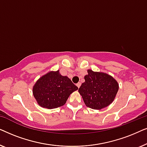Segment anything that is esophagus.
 <instances>
[{"mask_svg":"<svg viewBox=\"0 0 147 147\" xmlns=\"http://www.w3.org/2000/svg\"><path fill=\"white\" fill-rule=\"evenodd\" d=\"M76 86H78V88H80V86H81V83H80V82H78V83L76 84Z\"/></svg>","mask_w":147,"mask_h":147,"instance_id":"34e87169","label":"esophagus"}]
</instances>
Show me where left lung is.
<instances>
[{"label": "left lung", "mask_w": 147, "mask_h": 147, "mask_svg": "<svg viewBox=\"0 0 147 147\" xmlns=\"http://www.w3.org/2000/svg\"><path fill=\"white\" fill-rule=\"evenodd\" d=\"M85 82L78 90L86 106L100 110L107 107L114 100L119 85L112 76L103 72L88 69Z\"/></svg>", "instance_id": "left-lung-1"}]
</instances>
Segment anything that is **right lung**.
I'll return each instance as SVG.
<instances>
[{
	"instance_id": "add662e5",
	"label": "right lung",
	"mask_w": 147,
	"mask_h": 147,
	"mask_svg": "<svg viewBox=\"0 0 147 147\" xmlns=\"http://www.w3.org/2000/svg\"><path fill=\"white\" fill-rule=\"evenodd\" d=\"M78 88L59 70L51 71L41 76L33 87V94L41 107L53 109L63 106L71 93Z\"/></svg>"
}]
</instances>
